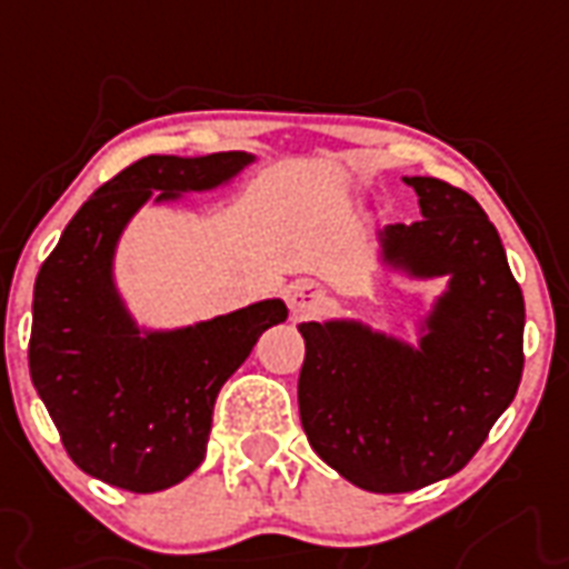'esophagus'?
<instances>
[{
  "instance_id": "obj_1",
  "label": "esophagus",
  "mask_w": 569,
  "mask_h": 569,
  "mask_svg": "<svg viewBox=\"0 0 569 569\" xmlns=\"http://www.w3.org/2000/svg\"><path fill=\"white\" fill-rule=\"evenodd\" d=\"M289 307H292L295 316H307V312L319 310L321 303H325V292H321L319 283H310V280H301V283L289 286Z\"/></svg>"
}]
</instances>
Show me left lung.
Returning a JSON list of instances; mask_svg holds the SVG:
<instances>
[{
	"instance_id": "obj_1",
	"label": "left lung",
	"mask_w": 569,
	"mask_h": 569,
	"mask_svg": "<svg viewBox=\"0 0 569 569\" xmlns=\"http://www.w3.org/2000/svg\"><path fill=\"white\" fill-rule=\"evenodd\" d=\"M405 182L422 221L383 227V262L413 277H449L419 348L360 321L298 328L307 440L372 493H410L467 467L517 396L526 363L522 289L485 209L433 177Z\"/></svg>"
}]
</instances>
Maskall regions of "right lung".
<instances>
[{"label": "right lung", "mask_w": 569, "mask_h": 569, "mask_svg": "<svg viewBox=\"0 0 569 569\" xmlns=\"http://www.w3.org/2000/svg\"><path fill=\"white\" fill-rule=\"evenodd\" d=\"M250 153L147 156L93 191L40 266L29 372L73 463L106 485L156 493L206 455L214 398L283 301H259L194 328L141 333L120 301L111 259L129 218L153 197L232 180Z\"/></svg>", "instance_id": "1"}]
</instances>
